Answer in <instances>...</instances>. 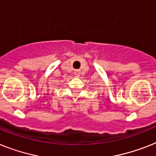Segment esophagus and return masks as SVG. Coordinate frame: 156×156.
Returning <instances> with one entry per match:
<instances>
[{"instance_id": "obj_1", "label": "esophagus", "mask_w": 156, "mask_h": 156, "mask_svg": "<svg viewBox=\"0 0 156 156\" xmlns=\"http://www.w3.org/2000/svg\"><path fill=\"white\" fill-rule=\"evenodd\" d=\"M75 75H76V76H80V72H79V71H76V72H75Z\"/></svg>"}]
</instances>
